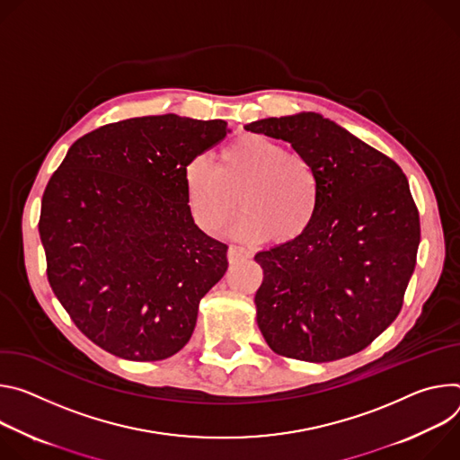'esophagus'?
I'll return each instance as SVG.
<instances>
[{"label": "esophagus", "instance_id": "1", "mask_svg": "<svg viewBox=\"0 0 460 460\" xmlns=\"http://www.w3.org/2000/svg\"><path fill=\"white\" fill-rule=\"evenodd\" d=\"M250 250H246V248H243V246H230L228 248V261L232 263V265H237V263H243V261H246V260H250Z\"/></svg>", "mask_w": 460, "mask_h": 460}]
</instances>
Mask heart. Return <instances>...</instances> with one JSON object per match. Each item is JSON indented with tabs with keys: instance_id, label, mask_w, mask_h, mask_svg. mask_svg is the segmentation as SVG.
Here are the masks:
<instances>
[{
	"instance_id": "b5f03b06",
	"label": "heart",
	"mask_w": 460,
	"mask_h": 460,
	"mask_svg": "<svg viewBox=\"0 0 460 460\" xmlns=\"http://www.w3.org/2000/svg\"><path fill=\"white\" fill-rule=\"evenodd\" d=\"M186 199L199 228L217 234L232 219L239 195L244 214L230 235L260 243L272 235L287 243L307 230L316 216L320 186L313 164L279 142L248 133L228 142L217 168L195 157L184 168Z\"/></svg>"
}]
</instances>
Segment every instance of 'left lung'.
<instances>
[{
	"mask_svg": "<svg viewBox=\"0 0 460 460\" xmlns=\"http://www.w3.org/2000/svg\"><path fill=\"white\" fill-rule=\"evenodd\" d=\"M288 142L318 177V210L299 237L256 253L258 325L278 354L334 362L360 352L398 316L420 243L400 166L320 113L250 122Z\"/></svg>",
	"mask_w": 460,
	"mask_h": 460,
	"instance_id": "8db88e82",
	"label": "left lung"
}]
</instances>
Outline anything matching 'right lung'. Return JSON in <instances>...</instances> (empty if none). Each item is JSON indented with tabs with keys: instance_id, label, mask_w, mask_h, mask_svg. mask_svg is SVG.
Wrapping results in <instances>:
<instances>
[{
	"instance_id": "right-lung-1",
	"label": "right lung",
	"mask_w": 460,
	"mask_h": 460,
	"mask_svg": "<svg viewBox=\"0 0 460 460\" xmlns=\"http://www.w3.org/2000/svg\"><path fill=\"white\" fill-rule=\"evenodd\" d=\"M230 133L173 113L102 126L50 177L40 216L47 278L76 327L133 362L179 352L199 301L226 272L228 246L204 234L184 168Z\"/></svg>"
}]
</instances>
